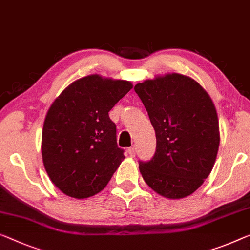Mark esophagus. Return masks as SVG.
<instances>
[{
  "instance_id": "obj_1",
  "label": "esophagus",
  "mask_w": 250,
  "mask_h": 250,
  "mask_svg": "<svg viewBox=\"0 0 250 250\" xmlns=\"http://www.w3.org/2000/svg\"><path fill=\"white\" fill-rule=\"evenodd\" d=\"M128 152H129L130 157H135V156H136V147H135V146L130 147V148L128 149Z\"/></svg>"
}]
</instances>
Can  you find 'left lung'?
Wrapping results in <instances>:
<instances>
[{"mask_svg":"<svg viewBox=\"0 0 250 250\" xmlns=\"http://www.w3.org/2000/svg\"><path fill=\"white\" fill-rule=\"evenodd\" d=\"M156 133V151L139 169L148 186L167 199L195 192L210 175L220 133L214 104L201 85L172 73L137 84Z\"/></svg>","mask_w":250,"mask_h":250,"instance_id":"left-lung-1","label":"left lung"}]
</instances>
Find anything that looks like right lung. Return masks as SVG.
Listing matches in <instances>:
<instances>
[{
	"mask_svg": "<svg viewBox=\"0 0 250 250\" xmlns=\"http://www.w3.org/2000/svg\"><path fill=\"white\" fill-rule=\"evenodd\" d=\"M131 88L128 81L89 75L70 84L51 104L42 129V161L64 194L95 195L125 159L109 111Z\"/></svg>",
	"mask_w": 250,
	"mask_h": 250,
	"instance_id": "1",
	"label": "right lung"
}]
</instances>
